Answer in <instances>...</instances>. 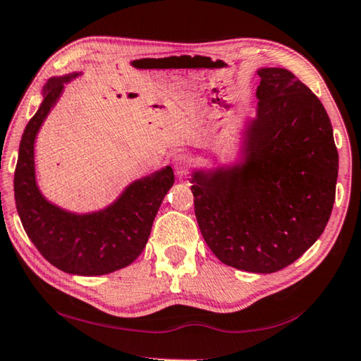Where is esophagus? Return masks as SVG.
Returning <instances> with one entry per match:
<instances>
[{"mask_svg":"<svg viewBox=\"0 0 361 361\" xmlns=\"http://www.w3.org/2000/svg\"><path fill=\"white\" fill-rule=\"evenodd\" d=\"M173 167L176 170V173H178L180 176L186 175L188 170L192 167V157L188 156V154H185V152L176 154V156L173 157Z\"/></svg>","mask_w":361,"mask_h":361,"instance_id":"esophagus-1","label":"esophagus"}]
</instances>
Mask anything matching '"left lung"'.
I'll list each match as a JSON object with an SVG mask.
<instances>
[{
	"instance_id": "left-lung-1",
	"label": "left lung",
	"mask_w": 361,
	"mask_h": 361,
	"mask_svg": "<svg viewBox=\"0 0 361 361\" xmlns=\"http://www.w3.org/2000/svg\"><path fill=\"white\" fill-rule=\"evenodd\" d=\"M257 117L245 130V164L191 175L205 243L228 267L283 270L322 236L333 210L339 156L312 90L288 68L257 71Z\"/></svg>"
}]
</instances>
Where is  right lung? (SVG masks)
<instances>
[{"label":"right lung","mask_w":361,"mask_h":361,"mask_svg":"<svg viewBox=\"0 0 361 361\" xmlns=\"http://www.w3.org/2000/svg\"><path fill=\"white\" fill-rule=\"evenodd\" d=\"M80 73L53 77L43 91V102L27 123L14 173V199L22 226L38 252L59 270L99 276L128 267L138 259L165 194L173 186L170 165L136 180L116 202L93 214H72L44 199L35 178V138L64 83Z\"/></svg>","instance_id":"add662e5"}]
</instances>
